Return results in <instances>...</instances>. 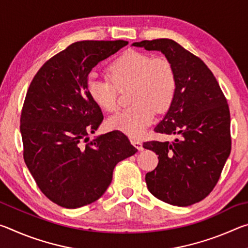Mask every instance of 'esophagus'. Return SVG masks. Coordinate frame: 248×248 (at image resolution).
<instances>
[{
    "mask_svg": "<svg viewBox=\"0 0 248 248\" xmlns=\"http://www.w3.org/2000/svg\"><path fill=\"white\" fill-rule=\"evenodd\" d=\"M131 141V143L136 146V148L139 150V151H142L143 150V148H142V142L141 141H139V140H136V139H131L130 140Z\"/></svg>",
    "mask_w": 248,
    "mask_h": 248,
    "instance_id": "34e87169",
    "label": "esophagus"
}]
</instances>
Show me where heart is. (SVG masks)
<instances>
[{"mask_svg":"<svg viewBox=\"0 0 248 248\" xmlns=\"http://www.w3.org/2000/svg\"><path fill=\"white\" fill-rule=\"evenodd\" d=\"M109 78L91 74L87 91L93 102L107 112L119 106V91H128L131 105L108 119V127L139 138L151 124L155 111L169 110L177 89V78L173 64L164 57L128 50L108 66Z\"/></svg>","mask_w":248,"mask_h":248,"instance_id":"b5f03b06","label":"heart"}]
</instances>
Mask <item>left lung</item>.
<instances>
[{
    "instance_id": "8db88e82",
    "label": "left lung",
    "mask_w": 248,
    "mask_h": 248,
    "mask_svg": "<svg viewBox=\"0 0 248 248\" xmlns=\"http://www.w3.org/2000/svg\"><path fill=\"white\" fill-rule=\"evenodd\" d=\"M157 50L173 64L177 89L156 133L171 142L148 141L143 148L158 155L156 169L145 175L149 191L166 203L187 207L213 190L231 153V118L226 98L204 62L171 39L133 43Z\"/></svg>"
}]
</instances>
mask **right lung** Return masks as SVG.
Listing matches in <instances>:
<instances>
[{"instance_id": "obj_1", "label": "right lung", "mask_w": 248, "mask_h": 248, "mask_svg": "<svg viewBox=\"0 0 248 248\" xmlns=\"http://www.w3.org/2000/svg\"><path fill=\"white\" fill-rule=\"evenodd\" d=\"M127 45L77 41L50 58L29 85L20 115L23 156L43 194L63 208L99 199L117 163L138 151L118 130L87 138L104 119L87 91L89 74Z\"/></svg>"}]
</instances>
